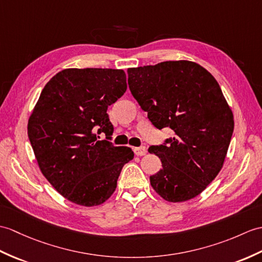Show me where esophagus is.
Wrapping results in <instances>:
<instances>
[{
    "label": "esophagus",
    "instance_id": "obj_1",
    "mask_svg": "<svg viewBox=\"0 0 262 262\" xmlns=\"http://www.w3.org/2000/svg\"><path fill=\"white\" fill-rule=\"evenodd\" d=\"M133 150H134V153H135V155H137V156H143V155L146 154V147H145V146L134 147Z\"/></svg>",
    "mask_w": 262,
    "mask_h": 262
}]
</instances>
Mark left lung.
I'll return each mask as SVG.
<instances>
[{"label": "left lung", "instance_id": "8db88e82", "mask_svg": "<svg viewBox=\"0 0 262 262\" xmlns=\"http://www.w3.org/2000/svg\"><path fill=\"white\" fill-rule=\"evenodd\" d=\"M128 86L156 128L173 136L148 148L162 162L149 178L168 202L191 200L222 168L234 121L217 81L200 64L180 60L129 68Z\"/></svg>", "mask_w": 262, "mask_h": 262}]
</instances>
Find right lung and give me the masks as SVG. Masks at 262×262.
Listing matches in <instances>:
<instances>
[{
	"label": "right lung",
	"instance_id": "1",
	"mask_svg": "<svg viewBox=\"0 0 262 262\" xmlns=\"http://www.w3.org/2000/svg\"><path fill=\"white\" fill-rule=\"evenodd\" d=\"M127 89L120 69H64L51 78L28 123L39 167L67 200L99 205L116 190L121 168L134 159L127 146L112 142L107 114ZM105 133L107 141H98Z\"/></svg>",
	"mask_w": 262,
	"mask_h": 262
}]
</instances>
